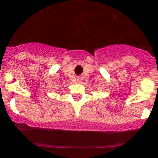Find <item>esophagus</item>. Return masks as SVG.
Here are the masks:
<instances>
[{
	"instance_id": "1",
	"label": "esophagus",
	"mask_w": 158,
	"mask_h": 158,
	"mask_svg": "<svg viewBox=\"0 0 158 158\" xmlns=\"http://www.w3.org/2000/svg\"><path fill=\"white\" fill-rule=\"evenodd\" d=\"M78 81H81V78H78Z\"/></svg>"
}]
</instances>
